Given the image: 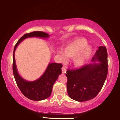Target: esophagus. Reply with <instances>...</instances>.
Segmentation results:
<instances>
[{"label":"esophagus","instance_id":"obj_1","mask_svg":"<svg viewBox=\"0 0 120 120\" xmlns=\"http://www.w3.org/2000/svg\"><path fill=\"white\" fill-rule=\"evenodd\" d=\"M61 69H62V74H66V67L63 66Z\"/></svg>","mask_w":120,"mask_h":120}]
</instances>
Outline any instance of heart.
I'll use <instances>...</instances> for the list:
<instances>
[{"label": "heart", "instance_id": "1", "mask_svg": "<svg viewBox=\"0 0 120 120\" xmlns=\"http://www.w3.org/2000/svg\"><path fill=\"white\" fill-rule=\"evenodd\" d=\"M93 52V48L88 45V41L83 38H78L70 41L64 47V51H57L61 62L66 63L68 58L73 57V64L79 68L86 64Z\"/></svg>", "mask_w": 120, "mask_h": 120}]
</instances>
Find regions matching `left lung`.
I'll return each mask as SVG.
<instances>
[{
	"mask_svg": "<svg viewBox=\"0 0 120 120\" xmlns=\"http://www.w3.org/2000/svg\"><path fill=\"white\" fill-rule=\"evenodd\" d=\"M92 62L78 69H68L66 72L68 94L74 100L82 102L94 98L104 85L108 72L105 46H99Z\"/></svg>",
	"mask_w": 120,
	"mask_h": 120,
	"instance_id": "obj_1",
	"label": "left lung"
}]
</instances>
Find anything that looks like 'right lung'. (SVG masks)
<instances>
[{
    "mask_svg": "<svg viewBox=\"0 0 120 120\" xmlns=\"http://www.w3.org/2000/svg\"><path fill=\"white\" fill-rule=\"evenodd\" d=\"M47 38L48 34L43 32L35 31L25 34L20 38L14 49L13 71L14 78L18 87L24 96L33 101L44 100L49 97L51 94L52 87L58 77L61 74L62 65L57 63H49L44 74L39 78L34 81H27L20 76L16 67L15 52L19 44L24 40L29 38Z\"/></svg>",
    "mask_w": 120,
    "mask_h": 120,
    "instance_id": "obj_1",
    "label": "right lung"
}]
</instances>
